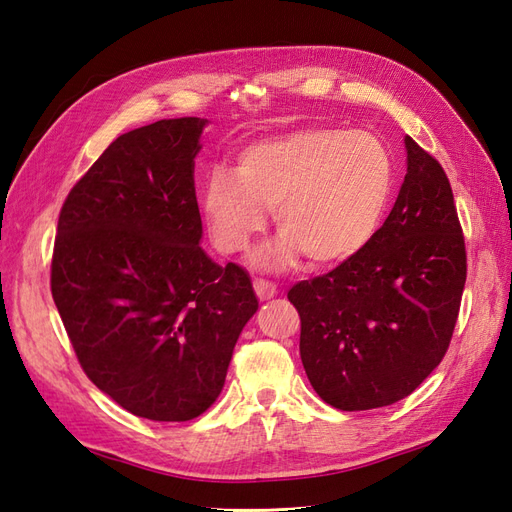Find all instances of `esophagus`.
<instances>
[{
    "label": "esophagus",
    "mask_w": 512,
    "mask_h": 512,
    "mask_svg": "<svg viewBox=\"0 0 512 512\" xmlns=\"http://www.w3.org/2000/svg\"><path fill=\"white\" fill-rule=\"evenodd\" d=\"M254 290H256V297L260 301H269V299H273L275 294H277L275 284H271L267 280H254Z\"/></svg>",
    "instance_id": "34e87169"
}]
</instances>
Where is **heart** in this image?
<instances>
[{
  "mask_svg": "<svg viewBox=\"0 0 512 512\" xmlns=\"http://www.w3.org/2000/svg\"><path fill=\"white\" fill-rule=\"evenodd\" d=\"M395 190V160L365 130L301 128L239 151L237 168H213L203 213L224 252H243L265 230L267 209L282 232L258 265L282 271L305 254L331 267L374 241Z\"/></svg>",
  "mask_w": 512,
  "mask_h": 512,
  "instance_id": "obj_1",
  "label": "heart"
}]
</instances>
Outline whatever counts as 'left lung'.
Returning <instances> with one entry per match:
<instances>
[{
	"mask_svg": "<svg viewBox=\"0 0 512 512\" xmlns=\"http://www.w3.org/2000/svg\"><path fill=\"white\" fill-rule=\"evenodd\" d=\"M408 173L361 254L299 282L301 361L314 391L346 412L408 397L446 354L466 286V243L448 177L404 138Z\"/></svg>",
	"mask_w": 512,
	"mask_h": 512,
	"instance_id": "obj_1",
	"label": "left lung"
}]
</instances>
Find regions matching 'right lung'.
Wrapping results in <instances>:
<instances>
[{
  "label": "right lung",
  "instance_id": "right-lung-1",
  "mask_svg": "<svg viewBox=\"0 0 512 512\" xmlns=\"http://www.w3.org/2000/svg\"><path fill=\"white\" fill-rule=\"evenodd\" d=\"M207 119L121 134L59 213L51 292L89 380L149 421L203 414L256 309L252 280L200 247L194 158Z\"/></svg>",
  "mask_w": 512,
  "mask_h": 512
}]
</instances>
